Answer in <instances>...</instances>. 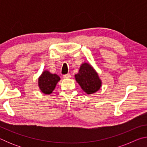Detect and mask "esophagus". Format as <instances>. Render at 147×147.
<instances>
[{"label":"esophagus","instance_id":"esophagus-1","mask_svg":"<svg viewBox=\"0 0 147 147\" xmlns=\"http://www.w3.org/2000/svg\"><path fill=\"white\" fill-rule=\"evenodd\" d=\"M63 78H65V79H68V78H70L71 76L69 74H65V75L63 76Z\"/></svg>","mask_w":147,"mask_h":147}]
</instances>
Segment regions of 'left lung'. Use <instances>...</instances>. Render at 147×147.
<instances>
[{
	"label": "left lung",
	"mask_w": 147,
	"mask_h": 147,
	"mask_svg": "<svg viewBox=\"0 0 147 147\" xmlns=\"http://www.w3.org/2000/svg\"><path fill=\"white\" fill-rule=\"evenodd\" d=\"M82 90L88 94L96 93L102 87V80L98 74L91 65L84 62L80 65L78 73L74 75Z\"/></svg>",
	"instance_id": "1"
}]
</instances>
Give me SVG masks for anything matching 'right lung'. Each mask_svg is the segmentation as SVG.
<instances>
[{"label": "right lung", "mask_w": 147, "mask_h": 147, "mask_svg": "<svg viewBox=\"0 0 147 147\" xmlns=\"http://www.w3.org/2000/svg\"><path fill=\"white\" fill-rule=\"evenodd\" d=\"M60 78L56 74H52L49 71L42 72L38 78V85L40 91L45 94H50L53 93Z\"/></svg>", "instance_id": "1"}]
</instances>
